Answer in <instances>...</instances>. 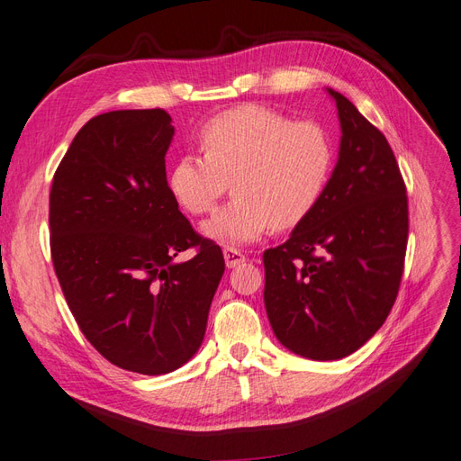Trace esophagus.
Listing matches in <instances>:
<instances>
[{
	"mask_svg": "<svg viewBox=\"0 0 461 461\" xmlns=\"http://www.w3.org/2000/svg\"><path fill=\"white\" fill-rule=\"evenodd\" d=\"M223 257H225V263L229 268H234L246 261V255L240 249H234V248H225Z\"/></svg>",
	"mask_w": 461,
	"mask_h": 461,
	"instance_id": "obj_1",
	"label": "esophagus"
}]
</instances>
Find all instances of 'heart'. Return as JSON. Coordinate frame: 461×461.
I'll return each mask as SVG.
<instances>
[{
	"instance_id": "heart-1",
	"label": "heart",
	"mask_w": 461,
	"mask_h": 461,
	"mask_svg": "<svg viewBox=\"0 0 461 461\" xmlns=\"http://www.w3.org/2000/svg\"><path fill=\"white\" fill-rule=\"evenodd\" d=\"M204 155L187 153L168 174L177 204L200 215L230 189L234 196L202 223L225 246H242L270 227L289 230L316 210L329 185L335 147L318 122H293L261 105H242L200 131Z\"/></svg>"
}]
</instances>
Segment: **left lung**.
<instances>
[{
  "label": "left lung",
  "instance_id": "left-lung-1",
  "mask_svg": "<svg viewBox=\"0 0 461 461\" xmlns=\"http://www.w3.org/2000/svg\"><path fill=\"white\" fill-rule=\"evenodd\" d=\"M337 167L320 204L289 240L263 253L265 308L293 354H354L397 299L409 238L407 189L385 136L340 92Z\"/></svg>",
  "mask_w": 461,
  "mask_h": 461
}]
</instances>
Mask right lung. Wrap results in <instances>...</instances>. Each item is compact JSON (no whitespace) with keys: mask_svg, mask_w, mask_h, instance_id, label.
<instances>
[{"mask_svg":"<svg viewBox=\"0 0 461 461\" xmlns=\"http://www.w3.org/2000/svg\"><path fill=\"white\" fill-rule=\"evenodd\" d=\"M164 109L90 119L52 177L50 255L86 340L121 369L167 375L204 340L225 272L221 248L179 212L167 179ZM197 255L174 262L185 249Z\"/></svg>","mask_w":461,"mask_h":461,"instance_id":"obj_1","label":"right lung"}]
</instances>
